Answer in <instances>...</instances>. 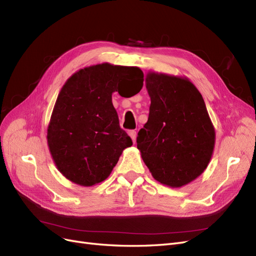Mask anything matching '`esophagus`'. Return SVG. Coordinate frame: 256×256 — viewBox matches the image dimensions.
I'll return each instance as SVG.
<instances>
[{
  "mask_svg": "<svg viewBox=\"0 0 256 256\" xmlns=\"http://www.w3.org/2000/svg\"><path fill=\"white\" fill-rule=\"evenodd\" d=\"M129 136H130V138H132V142H134V143H136V131H134V130H130V131H129Z\"/></svg>",
  "mask_w": 256,
  "mask_h": 256,
  "instance_id": "34e87169",
  "label": "esophagus"
}]
</instances>
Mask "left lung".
I'll use <instances>...</instances> for the list:
<instances>
[{"label": "left lung", "instance_id": "8db88e82", "mask_svg": "<svg viewBox=\"0 0 256 256\" xmlns=\"http://www.w3.org/2000/svg\"><path fill=\"white\" fill-rule=\"evenodd\" d=\"M148 120L138 131V150L152 177L180 188L202 174L212 159L216 132L204 99L188 78L150 72Z\"/></svg>", "mask_w": 256, "mask_h": 256}]
</instances>
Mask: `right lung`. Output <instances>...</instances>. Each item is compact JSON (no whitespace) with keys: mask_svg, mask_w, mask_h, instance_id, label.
Listing matches in <instances>:
<instances>
[{"mask_svg":"<svg viewBox=\"0 0 256 256\" xmlns=\"http://www.w3.org/2000/svg\"><path fill=\"white\" fill-rule=\"evenodd\" d=\"M143 86L138 67L102 63L74 72L62 88L47 130L52 159L67 180L90 187L106 180L132 145L120 127L112 94L122 85Z\"/></svg>","mask_w":256,"mask_h":256,"instance_id":"1","label":"right lung"}]
</instances>
